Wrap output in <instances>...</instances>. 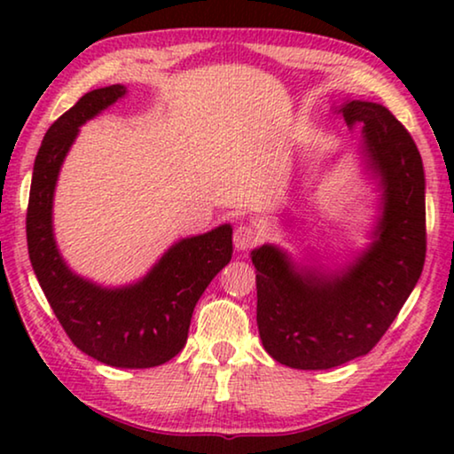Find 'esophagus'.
<instances>
[{
	"label": "esophagus",
	"mask_w": 454,
	"mask_h": 454,
	"mask_svg": "<svg viewBox=\"0 0 454 454\" xmlns=\"http://www.w3.org/2000/svg\"><path fill=\"white\" fill-rule=\"evenodd\" d=\"M260 241V231L252 225H239L233 233V244L239 252H246Z\"/></svg>",
	"instance_id": "esophagus-1"
}]
</instances>
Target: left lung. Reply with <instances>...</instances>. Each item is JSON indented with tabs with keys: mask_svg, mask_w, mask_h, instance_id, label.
<instances>
[{
	"mask_svg": "<svg viewBox=\"0 0 454 454\" xmlns=\"http://www.w3.org/2000/svg\"><path fill=\"white\" fill-rule=\"evenodd\" d=\"M384 185L380 238L337 277L300 275L277 247L252 252L264 349L295 370H328L374 349L426 262V179L418 146L387 107L343 105Z\"/></svg>",
	"mask_w": 454,
	"mask_h": 454,
	"instance_id": "1",
	"label": "left lung"
}]
</instances>
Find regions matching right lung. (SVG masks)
<instances>
[{"label": "right lung", "instance_id": "add662e5", "mask_svg": "<svg viewBox=\"0 0 454 454\" xmlns=\"http://www.w3.org/2000/svg\"><path fill=\"white\" fill-rule=\"evenodd\" d=\"M121 95L126 89L120 84L86 92L47 129L30 184L28 256L49 306L80 351L114 368H154L184 349L196 301L231 260L233 229L223 225L182 239L134 287L103 289L67 270L51 233V202L61 160L78 126Z\"/></svg>", "mask_w": 454, "mask_h": 454}]
</instances>
